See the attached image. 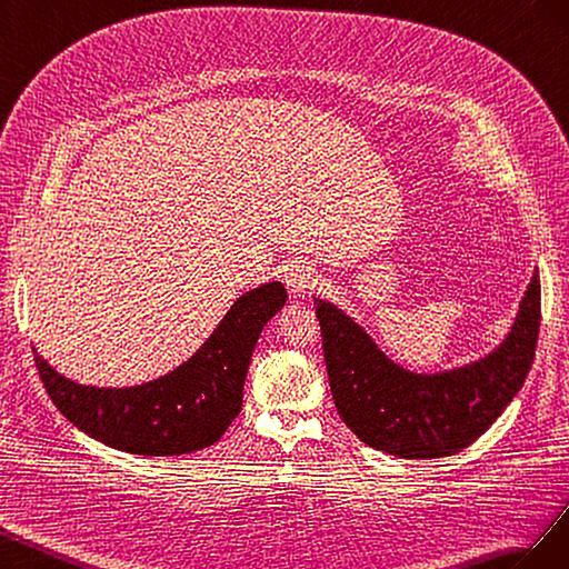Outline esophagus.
I'll use <instances>...</instances> for the list:
<instances>
[{
    "label": "esophagus",
    "instance_id": "obj_1",
    "mask_svg": "<svg viewBox=\"0 0 569 569\" xmlns=\"http://www.w3.org/2000/svg\"><path fill=\"white\" fill-rule=\"evenodd\" d=\"M283 281L288 283L290 293L293 296H307L312 293L319 283V273L312 264L302 262V259H293L283 267Z\"/></svg>",
    "mask_w": 569,
    "mask_h": 569
}]
</instances>
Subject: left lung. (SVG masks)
Here are the masks:
<instances>
[{
    "instance_id": "8db88e82",
    "label": "left lung",
    "mask_w": 569,
    "mask_h": 569,
    "mask_svg": "<svg viewBox=\"0 0 569 569\" xmlns=\"http://www.w3.org/2000/svg\"><path fill=\"white\" fill-rule=\"evenodd\" d=\"M338 415L369 448L405 460L456 456L489 429L522 388L541 321L539 269L506 338L460 367L412 371L333 302L315 298Z\"/></svg>"
}]
</instances>
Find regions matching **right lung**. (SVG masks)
I'll use <instances>...</instances> for the list:
<instances>
[{
  "label": "right lung",
  "mask_w": 569,
  "mask_h": 569,
  "mask_svg": "<svg viewBox=\"0 0 569 569\" xmlns=\"http://www.w3.org/2000/svg\"><path fill=\"white\" fill-rule=\"evenodd\" d=\"M286 300L281 281L246 290L186 362L136 386L71 381L32 350L47 393L73 427L133 456H186L214 446L240 415L257 338Z\"/></svg>",
  "instance_id": "right-lung-1"
}]
</instances>
